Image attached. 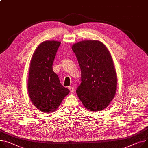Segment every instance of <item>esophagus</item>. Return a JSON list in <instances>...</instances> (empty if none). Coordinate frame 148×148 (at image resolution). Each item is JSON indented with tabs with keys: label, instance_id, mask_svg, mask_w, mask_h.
Masks as SVG:
<instances>
[{
	"label": "esophagus",
	"instance_id": "esophagus-1",
	"mask_svg": "<svg viewBox=\"0 0 148 148\" xmlns=\"http://www.w3.org/2000/svg\"><path fill=\"white\" fill-rule=\"evenodd\" d=\"M69 90H70V92H72L73 91V90H74V88H73V86H69Z\"/></svg>",
	"mask_w": 148,
	"mask_h": 148
}]
</instances>
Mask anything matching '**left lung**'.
Instances as JSON below:
<instances>
[{"label":"left lung","instance_id":"left-lung-1","mask_svg":"<svg viewBox=\"0 0 148 148\" xmlns=\"http://www.w3.org/2000/svg\"><path fill=\"white\" fill-rule=\"evenodd\" d=\"M81 68V83L76 94L88 110L99 111L106 108L114 97L117 76L111 54L97 40H86L73 45Z\"/></svg>","mask_w":148,"mask_h":148}]
</instances>
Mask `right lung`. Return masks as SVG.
Segmentation results:
<instances>
[{
	"mask_svg": "<svg viewBox=\"0 0 148 148\" xmlns=\"http://www.w3.org/2000/svg\"><path fill=\"white\" fill-rule=\"evenodd\" d=\"M61 42L45 41L36 49L31 59L28 90L29 97L38 109L44 112L56 110L69 90L60 82L53 70V63Z\"/></svg>",
	"mask_w": 148,
	"mask_h": 148,
	"instance_id": "right-lung-1",
	"label": "right lung"
}]
</instances>
